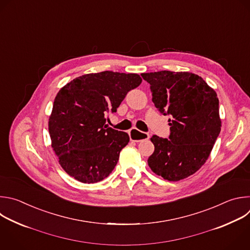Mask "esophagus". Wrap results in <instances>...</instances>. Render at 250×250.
I'll return each mask as SVG.
<instances>
[{"label": "esophagus", "instance_id": "obj_1", "mask_svg": "<svg viewBox=\"0 0 250 250\" xmlns=\"http://www.w3.org/2000/svg\"><path fill=\"white\" fill-rule=\"evenodd\" d=\"M129 136L130 139L134 142H141L144 140H147L149 138V135L145 132H141L137 129H132L129 131Z\"/></svg>", "mask_w": 250, "mask_h": 250}]
</instances>
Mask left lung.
Instances as JSON below:
<instances>
[{"mask_svg":"<svg viewBox=\"0 0 250 250\" xmlns=\"http://www.w3.org/2000/svg\"><path fill=\"white\" fill-rule=\"evenodd\" d=\"M141 76L151 85L155 106L171 116L168 139L151 138L155 152L147 165L164 179H184L206 163L221 132L217 93L201 77L189 72L160 71Z\"/></svg>","mask_w":250,"mask_h":250,"instance_id":"left-lung-1","label":"left lung"}]
</instances>
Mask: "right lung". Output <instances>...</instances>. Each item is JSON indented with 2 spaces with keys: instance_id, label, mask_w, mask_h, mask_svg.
I'll return each mask as SVG.
<instances>
[{
  "instance_id": "obj_1",
  "label": "right lung",
  "mask_w": 250,
  "mask_h": 250,
  "mask_svg": "<svg viewBox=\"0 0 250 250\" xmlns=\"http://www.w3.org/2000/svg\"><path fill=\"white\" fill-rule=\"evenodd\" d=\"M142 83L137 74L104 71L74 79L57 93L48 129L62 168L83 183L107 177L129 136L105 124L128 91Z\"/></svg>"
}]
</instances>
